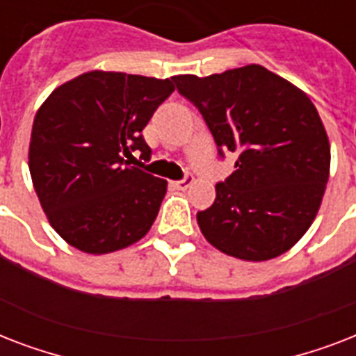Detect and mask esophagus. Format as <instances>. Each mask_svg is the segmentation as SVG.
Wrapping results in <instances>:
<instances>
[{
  "label": "esophagus",
  "mask_w": 356,
  "mask_h": 356,
  "mask_svg": "<svg viewBox=\"0 0 356 356\" xmlns=\"http://www.w3.org/2000/svg\"><path fill=\"white\" fill-rule=\"evenodd\" d=\"M192 183H194V177H192V175H186V177L181 179V181H173L172 184H173V186H175V188H177V190H186Z\"/></svg>",
  "instance_id": "esophagus-1"
}]
</instances>
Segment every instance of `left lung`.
I'll return each mask as SVG.
<instances>
[{
  "mask_svg": "<svg viewBox=\"0 0 356 356\" xmlns=\"http://www.w3.org/2000/svg\"><path fill=\"white\" fill-rule=\"evenodd\" d=\"M173 81L197 107L220 155H236L211 209L197 212L203 236L249 262L286 253L314 222L329 181L331 145L314 103L259 64Z\"/></svg>",
  "mask_w": 356,
  "mask_h": 356,
  "instance_id": "left-lung-1",
  "label": "left lung"
}]
</instances>
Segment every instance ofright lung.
<instances>
[{"instance_id":"1","label":"right lung","mask_w":356,"mask_h":356,"mask_svg":"<svg viewBox=\"0 0 356 356\" xmlns=\"http://www.w3.org/2000/svg\"><path fill=\"white\" fill-rule=\"evenodd\" d=\"M173 90L172 79L94 70L42 103L29 172L51 227L70 245L105 254L147 234L168 183L129 164L134 151L151 156L142 131Z\"/></svg>"}]
</instances>
